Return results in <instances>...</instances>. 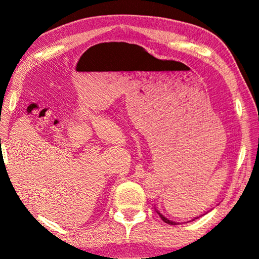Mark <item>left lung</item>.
<instances>
[{"instance_id": "left-lung-1", "label": "left lung", "mask_w": 259, "mask_h": 259, "mask_svg": "<svg viewBox=\"0 0 259 259\" xmlns=\"http://www.w3.org/2000/svg\"><path fill=\"white\" fill-rule=\"evenodd\" d=\"M157 213H159V216L161 217V219H162V221H163L164 223H166V224H170V225H175V224H176V223H175V222H171V221H169V219L168 218H165L164 216H163V214H161L159 211H156Z\"/></svg>"}]
</instances>
